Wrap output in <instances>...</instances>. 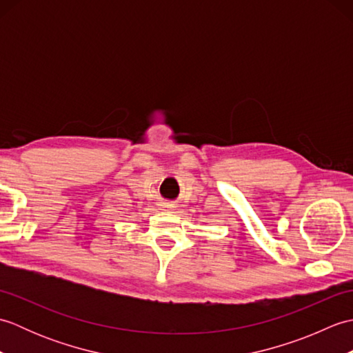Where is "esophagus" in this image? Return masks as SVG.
<instances>
[{"label": "esophagus", "mask_w": 353, "mask_h": 353, "mask_svg": "<svg viewBox=\"0 0 353 353\" xmlns=\"http://www.w3.org/2000/svg\"><path fill=\"white\" fill-rule=\"evenodd\" d=\"M167 208H170V206H167Z\"/></svg>", "instance_id": "esophagus-1"}]
</instances>
